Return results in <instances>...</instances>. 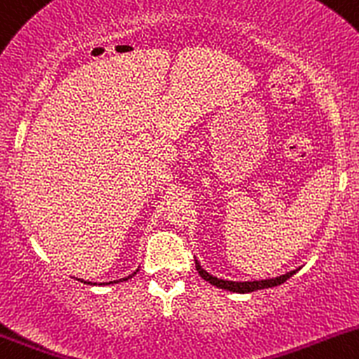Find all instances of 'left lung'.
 Here are the masks:
<instances>
[{"label":"left lung","instance_id":"left-lung-1","mask_svg":"<svg viewBox=\"0 0 359 359\" xmlns=\"http://www.w3.org/2000/svg\"><path fill=\"white\" fill-rule=\"evenodd\" d=\"M195 268H197L198 275H201L205 282H209L210 285L217 287V289L236 292V294H249V292H254V290L271 289V287L282 285V283L287 282L292 275H295V273H297V269H294V271L285 273V275H282V276H276V278L254 280V282H231V280H221V278H217V276H212L210 273H207L197 259H195Z\"/></svg>","mask_w":359,"mask_h":359}]
</instances>
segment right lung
<instances>
[{"instance_id": "obj_1", "label": "right lung", "mask_w": 359, "mask_h": 359, "mask_svg": "<svg viewBox=\"0 0 359 359\" xmlns=\"http://www.w3.org/2000/svg\"><path fill=\"white\" fill-rule=\"evenodd\" d=\"M136 271H138V269H136ZM136 271L135 273H131V275L129 276H126V278H121V280H114V282H109V283H103V285H110V283H119V282H126V280H129V278H133V276L136 275ZM81 282H83V280H81ZM84 283H90V282H84ZM95 285V283H93Z\"/></svg>"}]
</instances>
